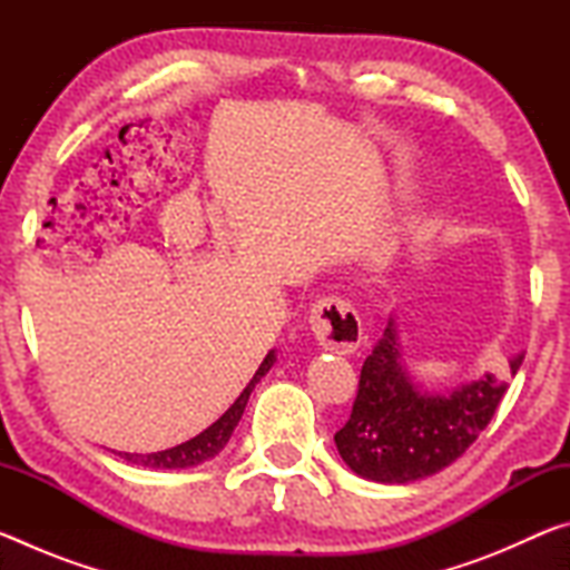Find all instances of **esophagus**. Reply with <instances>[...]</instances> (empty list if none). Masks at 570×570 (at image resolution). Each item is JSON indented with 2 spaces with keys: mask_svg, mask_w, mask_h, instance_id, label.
I'll use <instances>...</instances> for the list:
<instances>
[{
  "mask_svg": "<svg viewBox=\"0 0 570 570\" xmlns=\"http://www.w3.org/2000/svg\"><path fill=\"white\" fill-rule=\"evenodd\" d=\"M308 326L324 350L352 354L362 344V320L352 302L342 296H324L308 314Z\"/></svg>",
  "mask_w": 570,
  "mask_h": 570,
  "instance_id": "1",
  "label": "esophagus"
}]
</instances>
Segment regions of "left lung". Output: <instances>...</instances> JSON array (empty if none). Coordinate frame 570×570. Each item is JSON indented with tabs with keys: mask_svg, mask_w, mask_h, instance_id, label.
Returning a JSON list of instances; mask_svg holds the SVG:
<instances>
[{
	"mask_svg": "<svg viewBox=\"0 0 570 570\" xmlns=\"http://www.w3.org/2000/svg\"><path fill=\"white\" fill-rule=\"evenodd\" d=\"M523 354L510 360V374ZM508 390L495 374L462 384L450 394L420 392L404 364L394 316L366 356L360 392L334 442L356 475L404 485L430 478L455 462L493 420Z\"/></svg>",
	"mask_w": 570,
	"mask_h": 570,
	"instance_id": "left-lung-1",
	"label": "left lung"
}]
</instances>
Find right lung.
Segmentation results:
<instances>
[{
  "mask_svg": "<svg viewBox=\"0 0 570 570\" xmlns=\"http://www.w3.org/2000/svg\"><path fill=\"white\" fill-rule=\"evenodd\" d=\"M276 362L274 350L264 356L262 366H258L254 377L246 384V390L238 394V400L230 404V407L220 414V417L210 424L208 430L200 432L188 442H180V445L170 448V450H160V452H148V455H138V452H122V458L132 462V465H142V468H156V470H178V468H193L200 465V462L210 460L214 455H218L220 450L226 448V442L234 435V428L240 420V414L246 410V402L250 397V392L258 382H262L264 374L272 370Z\"/></svg>",
  "mask_w": 570,
  "mask_h": 570,
  "instance_id": "add662e5",
  "label": "right lung"
}]
</instances>
